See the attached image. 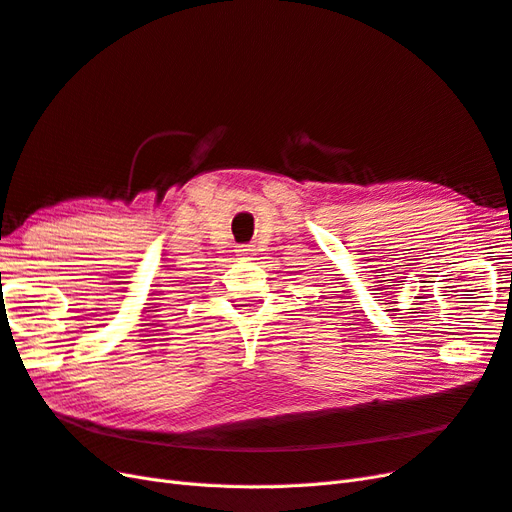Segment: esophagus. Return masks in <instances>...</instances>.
Listing matches in <instances>:
<instances>
[{"mask_svg": "<svg viewBox=\"0 0 512 512\" xmlns=\"http://www.w3.org/2000/svg\"><path fill=\"white\" fill-rule=\"evenodd\" d=\"M238 253L244 255V257H246V255H253V246H248V244H246V246H240Z\"/></svg>", "mask_w": 512, "mask_h": 512, "instance_id": "1", "label": "esophagus"}]
</instances>
